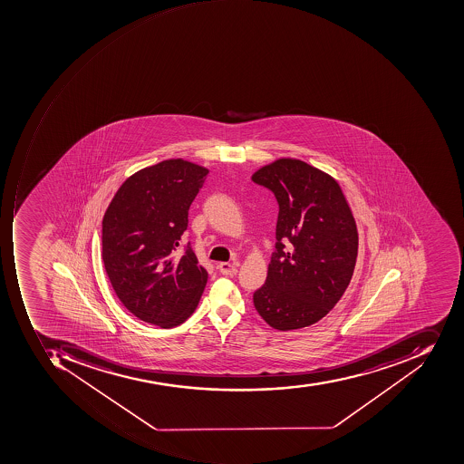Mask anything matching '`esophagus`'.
I'll return each instance as SVG.
<instances>
[{
  "mask_svg": "<svg viewBox=\"0 0 464 464\" xmlns=\"http://www.w3.org/2000/svg\"><path fill=\"white\" fill-rule=\"evenodd\" d=\"M218 269H220L221 274L223 276H236L237 272H238V269H237V266H234V264H230V262H220L218 264Z\"/></svg>",
  "mask_w": 464,
  "mask_h": 464,
  "instance_id": "34e87169",
  "label": "esophagus"
}]
</instances>
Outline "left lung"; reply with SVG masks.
I'll list each match as a JSON object with an SVG mask.
<instances>
[{
  "label": "left lung",
  "mask_w": 464,
  "mask_h": 464,
  "mask_svg": "<svg viewBox=\"0 0 464 464\" xmlns=\"http://www.w3.org/2000/svg\"><path fill=\"white\" fill-rule=\"evenodd\" d=\"M251 179L279 205L276 253L254 306L282 332L314 324L336 306L354 272L358 233L349 203L329 173L294 158L259 168Z\"/></svg>",
  "instance_id": "8db88e82"
}]
</instances>
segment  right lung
Returning a JSON list of instances; mask_svg holds the SVG:
<instances>
[{
	"label": "right lung",
	"mask_w": 464,
	"mask_h": 464,
	"mask_svg": "<svg viewBox=\"0 0 464 464\" xmlns=\"http://www.w3.org/2000/svg\"><path fill=\"white\" fill-rule=\"evenodd\" d=\"M208 169L168 160L138 170L102 218V262L115 295L142 322L179 326L198 307L208 282L192 246L178 254L188 208Z\"/></svg>",
	"instance_id": "obj_1"
}]
</instances>
